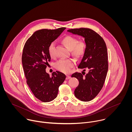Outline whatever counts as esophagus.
Instances as JSON below:
<instances>
[{
  "instance_id": "34e87169",
  "label": "esophagus",
  "mask_w": 132,
  "mask_h": 132,
  "mask_svg": "<svg viewBox=\"0 0 132 132\" xmlns=\"http://www.w3.org/2000/svg\"><path fill=\"white\" fill-rule=\"evenodd\" d=\"M70 76H68V75H67V76H66V79H70Z\"/></svg>"
}]
</instances>
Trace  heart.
<instances>
[{
	"label": "heart",
	"mask_w": 132,
	"mask_h": 132,
	"mask_svg": "<svg viewBox=\"0 0 132 132\" xmlns=\"http://www.w3.org/2000/svg\"><path fill=\"white\" fill-rule=\"evenodd\" d=\"M63 44L71 51V54L76 58H80L84 55L86 50V44L84 41H79L74 36L68 35L63 39ZM55 43L52 42L48 46V52L51 57L55 56ZM75 64L73 59H62L56 62L55 67L58 70L65 73H68Z\"/></svg>",
	"instance_id": "obj_1"
}]
</instances>
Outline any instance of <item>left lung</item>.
<instances>
[{
    "mask_svg": "<svg viewBox=\"0 0 132 132\" xmlns=\"http://www.w3.org/2000/svg\"><path fill=\"white\" fill-rule=\"evenodd\" d=\"M67 31L85 38L86 50L78 67L87 69L88 73L84 77L85 73L76 72L71 77L79 80L75 96L81 101H89L98 95L105 80L108 70L106 45L102 37L90 29H72Z\"/></svg>",
    "mask_w": 132,
    "mask_h": 132,
    "instance_id": "obj_1",
    "label": "left lung"
}]
</instances>
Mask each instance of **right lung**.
Listing matches in <instances>:
<instances>
[{"mask_svg":"<svg viewBox=\"0 0 132 132\" xmlns=\"http://www.w3.org/2000/svg\"><path fill=\"white\" fill-rule=\"evenodd\" d=\"M65 29L36 31L26 41L23 49L22 63L27 84L34 96L44 102L56 98L59 88L66 78L61 72H53L50 77L45 70L51 61L48 46Z\"/></svg>","mask_w":132,"mask_h":132,"instance_id":"1","label":"right lung"}]
</instances>
